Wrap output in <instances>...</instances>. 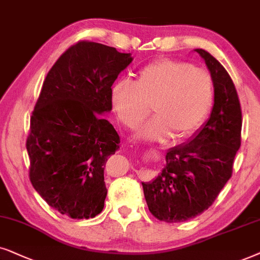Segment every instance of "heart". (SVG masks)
<instances>
[{"instance_id": "b5f03b06", "label": "heart", "mask_w": 260, "mask_h": 260, "mask_svg": "<svg viewBox=\"0 0 260 260\" xmlns=\"http://www.w3.org/2000/svg\"><path fill=\"white\" fill-rule=\"evenodd\" d=\"M214 100L210 72L184 60L158 59L144 67L136 82L122 79L112 90V102L121 122L136 127L151 113L138 136L162 141L188 136L206 119Z\"/></svg>"}]
</instances>
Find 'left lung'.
I'll use <instances>...</instances> for the list:
<instances>
[{"mask_svg":"<svg viewBox=\"0 0 260 260\" xmlns=\"http://www.w3.org/2000/svg\"><path fill=\"white\" fill-rule=\"evenodd\" d=\"M214 83V107L209 120L189 143L166 153V165L152 182L143 183L152 215L165 222H183L213 205L232 177L241 145V107L231 76L219 60L202 48Z\"/></svg>","mask_w":260,"mask_h":260,"instance_id":"left-lung-1","label":"left lung"}]
</instances>
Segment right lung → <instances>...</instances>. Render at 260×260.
I'll use <instances>...</instances> for the list:
<instances>
[{"label":"right lung","mask_w":260,"mask_h":260,"mask_svg":"<svg viewBox=\"0 0 260 260\" xmlns=\"http://www.w3.org/2000/svg\"><path fill=\"white\" fill-rule=\"evenodd\" d=\"M129 53L81 40L58 58L30 116L29 179L47 205L71 219L105 207V166L120 137L101 114L112 110V85Z\"/></svg>","instance_id":"obj_1"}]
</instances>
